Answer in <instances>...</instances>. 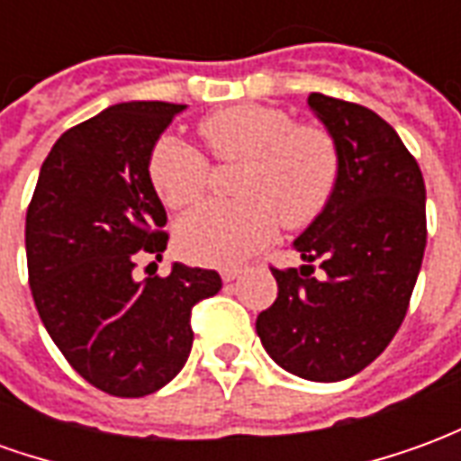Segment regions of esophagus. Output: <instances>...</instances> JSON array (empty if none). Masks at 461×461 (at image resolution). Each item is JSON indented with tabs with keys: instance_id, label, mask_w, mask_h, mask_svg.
<instances>
[{
	"instance_id": "1",
	"label": "esophagus",
	"mask_w": 461,
	"mask_h": 461,
	"mask_svg": "<svg viewBox=\"0 0 461 461\" xmlns=\"http://www.w3.org/2000/svg\"><path fill=\"white\" fill-rule=\"evenodd\" d=\"M240 274H241L240 269H221V281H224V284H230V281L237 279Z\"/></svg>"
}]
</instances>
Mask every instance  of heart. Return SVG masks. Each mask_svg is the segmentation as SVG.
I'll use <instances>...</instances> for the list:
<instances>
[{
    "instance_id": "obj_1",
    "label": "heart",
    "mask_w": 461,
    "mask_h": 461,
    "mask_svg": "<svg viewBox=\"0 0 461 461\" xmlns=\"http://www.w3.org/2000/svg\"><path fill=\"white\" fill-rule=\"evenodd\" d=\"M200 132L217 160L241 162L240 202H207L182 217L175 241L187 261L234 267L274 240L279 220L303 227L326 210L339 182V148L326 131L247 104L207 115ZM148 172L172 210L194 204L210 182L207 158L175 135L155 142Z\"/></svg>"
}]
</instances>
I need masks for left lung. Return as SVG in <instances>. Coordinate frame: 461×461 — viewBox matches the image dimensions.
Instances as JSON below:
<instances>
[{"instance_id":"1","label":"left lung","mask_w":461,"mask_h":461,"mask_svg":"<svg viewBox=\"0 0 461 461\" xmlns=\"http://www.w3.org/2000/svg\"><path fill=\"white\" fill-rule=\"evenodd\" d=\"M309 108L339 148V182L294 240L306 264L271 269L279 294L257 333L284 370L336 383L370 366L405 319L425 257V180L395 128L370 108L323 94H311Z\"/></svg>"}]
</instances>
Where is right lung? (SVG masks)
Returning a JSON list of instances; mask_svg holds the SVG:
<instances>
[{
  "label": "right lung",
  "mask_w": 461,
  "mask_h": 461,
  "mask_svg": "<svg viewBox=\"0 0 461 461\" xmlns=\"http://www.w3.org/2000/svg\"><path fill=\"white\" fill-rule=\"evenodd\" d=\"M185 108L115 104L66 131L26 210V267L41 323L76 373L108 395L167 385L192 350V306L221 289L217 271L177 261L165 279L132 274L135 257L160 261L167 247L148 162Z\"/></svg>",
  "instance_id": "right-lung-1"
}]
</instances>
